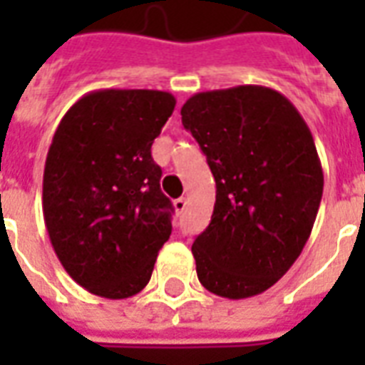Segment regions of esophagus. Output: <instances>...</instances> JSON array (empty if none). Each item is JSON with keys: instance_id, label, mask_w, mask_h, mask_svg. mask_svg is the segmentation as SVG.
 <instances>
[{"instance_id": "1", "label": "esophagus", "mask_w": 365, "mask_h": 365, "mask_svg": "<svg viewBox=\"0 0 365 365\" xmlns=\"http://www.w3.org/2000/svg\"><path fill=\"white\" fill-rule=\"evenodd\" d=\"M174 208H176V212H180V214H182L183 210H185V208H187V199H176L174 200Z\"/></svg>"}]
</instances>
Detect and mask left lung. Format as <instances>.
Listing matches in <instances>:
<instances>
[{
	"instance_id": "1",
	"label": "left lung",
	"mask_w": 365,
	"mask_h": 365,
	"mask_svg": "<svg viewBox=\"0 0 365 365\" xmlns=\"http://www.w3.org/2000/svg\"><path fill=\"white\" fill-rule=\"evenodd\" d=\"M182 123L216 180L210 225L193 242L208 292L246 299L286 274L311 237L324 174L305 119L261 85L197 93Z\"/></svg>"
}]
</instances>
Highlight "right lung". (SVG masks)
Masks as SVG:
<instances>
[{"instance_id": "add662e5", "label": "right lung", "mask_w": 365, "mask_h": 365, "mask_svg": "<svg viewBox=\"0 0 365 365\" xmlns=\"http://www.w3.org/2000/svg\"><path fill=\"white\" fill-rule=\"evenodd\" d=\"M176 98L165 91L102 88L62 117L43 172V217L54 254L79 286L106 299L145 288L172 233L153 140Z\"/></svg>"}]
</instances>
